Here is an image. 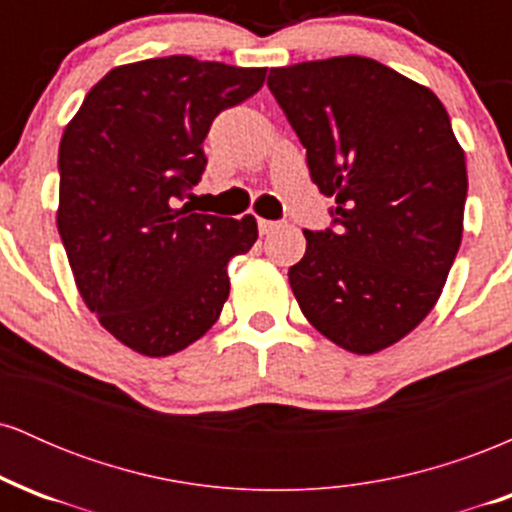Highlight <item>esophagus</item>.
Returning a JSON list of instances; mask_svg holds the SVG:
<instances>
[{"label":"esophagus","mask_w":512,"mask_h":512,"mask_svg":"<svg viewBox=\"0 0 512 512\" xmlns=\"http://www.w3.org/2000/svg\"><path fill=\"white\" fill-rule=\"evenodd\" d=\"M257 226H260V233H262V236H267V233H274L276 228H281V223H279V221H267V219H260V223H257Z\"/></svg>","instance_id":"esophagus-1"}]
</instances>
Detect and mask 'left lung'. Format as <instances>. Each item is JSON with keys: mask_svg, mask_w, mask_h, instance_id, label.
I'll list each match as a JSON object with an SVG mask.
<instances>
[{"mask_svg": "<svg viewBox=\"0 0 512 512\" xmlns=\"http://www.w3.org/2000/svg\"><path fill=\"white\" fill-rule=\"evenodd\" d=\"M269 91L334 199L289 269L303 315L351 354H378L431 313L462 243L467 163L431 88L346 55L269 72Z\"/></svg>", "mask_w": 512, "mask_h": 512, "instance_id": "8db88e82", "label": "left lung"}]
</instances>
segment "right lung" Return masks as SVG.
<instances>
[{
  "label": "right lung",
  "mask_w": 512,
  "mask_h": 512,
  "mask_svg": "<svg viewBox=\"0 0 512 512\" xmlns=\"http://www.w3.org/2000/svg\"><path fill=\"white\" fill-rule=\"evenodd\" d=\"M264 76L187 55L122 64L64 129L57 231L86 308L137 354L204 337L231 291L228 262L255 245V216L195 214L178 199L207 166L214 117Z\"/></svg>",
  "instance_id": "obj_1"
}]
</instances>
